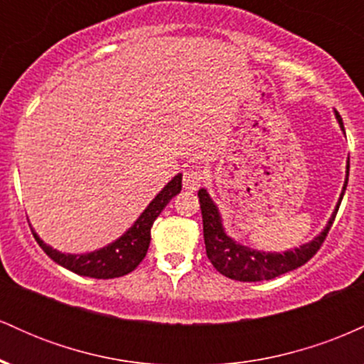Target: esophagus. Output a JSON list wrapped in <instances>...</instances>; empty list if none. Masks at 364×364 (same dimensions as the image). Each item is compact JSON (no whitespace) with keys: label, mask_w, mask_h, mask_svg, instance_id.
<instances>
[{"label":"esophagus","mask_w":364,"mask_h":364,"mask_svg":"<svg viewBox=\"0 0 364 364\" xmlns=\"http://www.w3.org/2000/svg\"><path fill=\"white\" fill-rule=\"evenodd\" d=\"M203 179H205V173L198 168V166H193V168H188L185 173H183V188L188 191H195L202 186Z\"/></svg>","instance_id":"34e87169"}]
</instances>
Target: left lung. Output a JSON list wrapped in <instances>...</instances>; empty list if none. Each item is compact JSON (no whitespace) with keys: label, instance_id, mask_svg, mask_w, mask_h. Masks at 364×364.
Returning a JSON list of instances; mask_svg holds the SVG:
<instances>
[{"label":"left lung","instance_id":"left-lung-1","mask_svg":"<svg viewBox=\"0 0 364 364\" xmlns=\"http://www.w3.org/2000/svg\"><path fill=\"white\" fill-rule=\"evenodd\" d=\"M336 118L339 121L341 128L344 129L342 118L336 111ZM349 179V161H348V174H346L344 188L339 202H337L336 210L328 219V224L325 225L323 231L320 232L315 240L310 243L299 246V248L287 250L284 253H270V252H258V250L250 248V246L236 243L232 237L225 235L223 219H220L219 208L212 198L208 196L205 188L198 190L200 208H202L203 219V240H205V250L208 260L215 267L217 272H220L225 277L240 282H258V281H270V279L279 277V275L291 272L306 263L310 258L320 250L321 243L327 237L330 228H332L333 219H336L337 210L344 196L346 186Z\"/></svg>","mask_w":364,"mask_h":364}]
</instances>
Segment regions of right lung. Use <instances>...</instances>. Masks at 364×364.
<instances>
[{
    "instance_id": "1",
    "label": "right lung",
    "mask_w": 364,
    "mask_h": 364,
    "mask_svg": "<svg viewBox=\"0 0 364 364\" xmlns=\"http://www.w3.org/2000/svg\"><path fill=\"white\" fill-rule=\"evenodd\" d=\"M181 179L183 174H178L171 179L123 236L118 237L114 243L104 246L101 250H95V252L83 255L61 253L46 245L36 235L34 229H32V235L51 260L75 274L94 279L121 277V275H127L132 270H135L145 258L150 245V229H152L154 220L173 200V196H176L181 191Z\"/></svg>"
}]
</instances>
